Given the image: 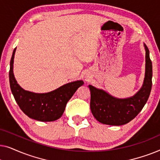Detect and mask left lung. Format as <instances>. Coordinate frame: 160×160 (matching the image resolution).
Wrapping results in <instances>:
<instances>
[{
    "instance_id": "obj_1",
    "label": "left lung",
    "mask_w": 160,
    "mask_h": 160,
    "mask_svg": "<svg viewBox=\"0 0 160 160\" xmlns=\"http://www.w3.org/2000/svg\"><path fill=\"white\" fill-rule=\"evenodd\" d=\"M146 51L145 76L141 89L132 97L117 98L103 89L89 85L90 108L94 117L100 123L108 125H123L132 120L147 102L152 86V63L149 50L143 43Z\"/></svg>"
}]
</instances>
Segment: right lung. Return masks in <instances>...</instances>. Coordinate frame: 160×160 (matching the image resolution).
Here are the masks:
<instances>
[{"label":"right lung","mask_w":160,"mask_h":160,"mask_svg":"<svg viewBox=\"0 0 160 160\" xmlns=\"http://www.w3.org/2000/svg\"><path fill=\"white\" fill-rule=\"evenodd\" d=\"M14 49L10 61L9 82L12 92L19 108L28 117L41 122H52L58 119L64 113L67 102L78 87L84 84L82 80L65 84L47 93H36L25 90L14 77Z\"/></svg>","instance_id":"add662e5"}]
</instances>
